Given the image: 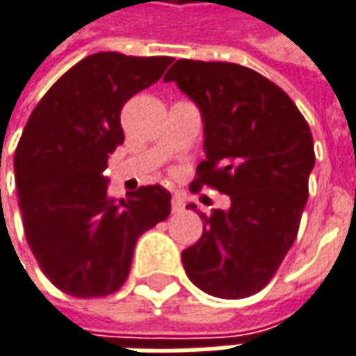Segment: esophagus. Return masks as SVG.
<instances>
[{
	"label": "esophagus",
	"mask_w": 356,
	"mask_h": 356,
	"mask_svg": "<svg viewBox=\"0 0 356 356\" xmlns=\"http://www.w3.org/2000/svg\"><path fill=\"white\" fill-rule=\"evenodd\" d=\"M183 208H185V202H183V198H181V196H173V198H171V210H173V212L175 213H179V212H183Z\"/></svg>",
	"instance_id": "1"
}]
</instances>
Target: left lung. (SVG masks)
I'll return each instance as SVG.
<instances>
[{
  "instance_id": "1",
  "label": "left lung",
  "mask_w": 356,
  "mask_h": 356,
  "mask_svg": "<svg viewBox=\"0 0 356 356\" xmlns=\"http://www.w3.org/2000/svg\"><path fill=\"white\" fill-rule=\"evenodd\" d=\"M163 81L202 111L206 160L191 191L210 186L231 198L227 212L200 213L202 237L181 254L186 275L213 297H250L299 233L316 160L310 127L277 84L248 67L179 59Z\"/></svg>"
}]
</instances>
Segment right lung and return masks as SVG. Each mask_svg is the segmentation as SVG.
Returning a JSON list of instances; mask_svg holds the SVG:
<instances>
[{"label": "right lung", "instance_id": "right-lung-1", "mask_svg": "<svg viewBox=\"0 0 356 356\" xmlns=\"http://www.w3.org/2000/svg\"><path fill=\"white\" fill-rule=\"evenodd\" d=\"M171 61L118 51L84 57L44 94L22 131L15 181L26 243L44 275L71 297L121 289L136 238L171 213V195L160 185L118 202L102 175L125 140L123 106Z\"/></svg>", "mask_w": 356, "mask_h": 356}]
</instances>
